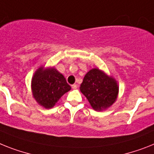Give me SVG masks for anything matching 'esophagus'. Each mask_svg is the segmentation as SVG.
Returning <instances> with one entry per match:
<instances>
[{
  "label": "esophagus",
  "instance_id": "obj_1",
  "mask_svg": "<svg viewBox=\"0 0 154 154\" xmlns=\"http://www.w3.org/2000/svg\"><path fill=\"white\" fill-rule=\"evenodd\" d=\"M72 88H73V89H77V85L74 84V85H72Z\"/></svg>",
  "mask_w": 154,
  "mask_h": 154
}]
</instances>
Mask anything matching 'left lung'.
Wrapping results in <instances>:
<instances>
[{
	"mask_svg": "<svg viewBox=\"0 0 154 154\" xmlns=\"http://www.w3.org/2000/svg\"><path fill=\"white\" fill-rule=\"evenodd\" d=\"M80 90L93 109L102 111L108 109L116 102L119 86L112 76L98 68H93L85 74Z\"/></svg>",
	"mask_w": 154,
	"mask_h": 154,
	"instance_id": "1",
	"label": "left lung"
}]
</instances>
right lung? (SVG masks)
I'll return each instance as SVG.
<instances>
[{
    "mask_svg": "<svg viewBox=\"0 0 154 154\" xmlns=\"http://www.w3.org/2000/svg\"><path fill=\"white\" fill-rule=\"evenodd\" d=\"M71 87L66 78L54 66H40L31 80L33 99L45 109H51Z\"/></svg>",
    "mask_w": 154,
    "mask_h": 154,
    "instance_id": "1",
    "label": "right lung"
}]
</instances>
